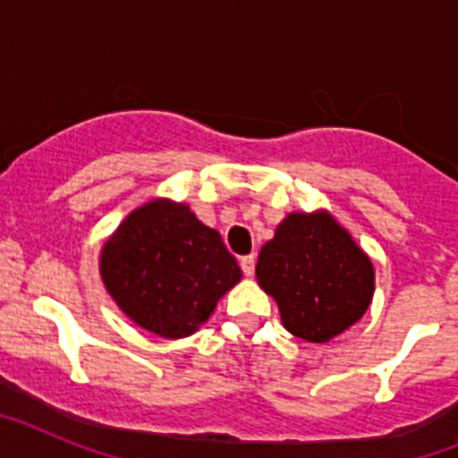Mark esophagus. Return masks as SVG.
<instances>
[{"label": "esophagus", "mask_w": 458, "mask_h": 458, "mask_svg": "<svg viewBox=\"0 0 458 458\" xmlns=\"http://www.w3.org/2000/svg\"><path fill=\"white\" fill-rule=\"evenodd\" d=\"M254 264H257V259H254V254H248V257L241 259V268H242V275H245V277H252V275H254Z\"/></svg>", "instance_id": "esophagus-1"}]
</instances>
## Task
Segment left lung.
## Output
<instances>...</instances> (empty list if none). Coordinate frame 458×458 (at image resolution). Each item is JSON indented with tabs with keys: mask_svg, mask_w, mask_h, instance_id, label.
I'll return each mask as SVG.
<instances>
[{
	"mask_svg": "<svg viewBox=\"0 0 458 458\" xmlns=\"http://www.w3.org/2000/svg\"><path fill=\"white\" fill-rule=\"evenodd\" d=\"M257 279L286 330L317 344L358 323L374 295L371 261L327 213H291L259 252Z\"/></svg>",
	"mask_w": 458,
	"mask_h": 458,
	"instance_id": "8db88e82",
	"label": "left lung"
}]
</instances>
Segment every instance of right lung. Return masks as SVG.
<instances>
[{"mask_svg": "<svg viewBox=\"0 0 458 458\" xmlns=\"http://www.w3.org/2000/svg\"><path fill=\"white\" fill-rule=\"evenodd\" d=\"M100 275L137 326L179 339L213 314L241 268L220 233L188 206L156 199L132 210L105 242Z\"/></svg>", "mask_w": 458, "mask_h": 458, "instance_id": "right-lung-1", "label": "right lung"}]
</instances>
